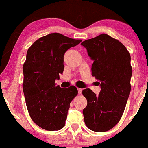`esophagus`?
Returning a JSON list of instances; mask_svg holds the SVG:
<instances>
[{"label":"esophagus","instance_id":"1","mask_svg":"<svg viewBox=\"0 0 148 148\" xmlns=\"http://www.w3.org/2000/svg\"><path fill=\"white\" fill-rule=\"evenodd\" d=\"M82 91L83 90L81 88H78V93H79V95H81L82 93Z\"/></svg>","mask_w":148,"mask_h":148}]
</instances>
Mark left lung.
Masks as SVG:
<instances>
[{
    "instance_id": "left-lung-1",
    "label": "left lung",
    "mask_w": 148,
    "mask_h": 148,
    "mask_svg": "<svg viewBox=\"0 0 148 148\" xmlns=\"http://www.w3.org/2000/svg\"><path fill=\"white\" fill-rule=\"evenodd\" d=\"M93 60L92 75L99 81L101 91L97 95L89 88L82 93L88 103L83 110L84 122L94 132L110 130L123 115L131 91L132 68L126 47L106 34L81 43Z\"/></svg>"
}]
</instances>
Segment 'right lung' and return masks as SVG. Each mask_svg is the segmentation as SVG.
Segmentation results:
<instances>
[{
    "mask_svg": "<svg viewBox=\"0 0 148 148\" xmlns=\"http://www.w3.org/2000/svg\"><path fill=\"white\" fill-rule=\"evenodd\" d=\"M81 40L60 33L46 35L28 49L23 64V91L33 121L47 131L64 127L69 103L77 95L75 86L62 88L55 84L64 71V55Z\"/></svg>",
    "mask_w": 148,
    "mask_h": 148,
    "instance_id": "add662e5",
    "label": "right lung"
}]
</instances>
